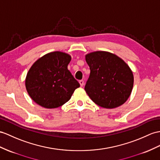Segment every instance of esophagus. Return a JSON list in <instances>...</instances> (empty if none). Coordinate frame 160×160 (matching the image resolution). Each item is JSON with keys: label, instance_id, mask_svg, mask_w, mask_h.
Returning <instances> with one entry per match:
<instances>
[{"label": "esophagus", "instance_id": "34e87169", "mask_svg": "<svg viewBox=\"0 0 160 160\" xmlns=\"http://www.w3.org/2000/svg\"><path fill=\"white\" fill-rule=\"evenodd\" d=\"M79 82V84H80L81 86L83 87V85H84V81L83 80H80Z\"/></svg>", "mask_w": 160, "mask_h": 160}]
</instances>
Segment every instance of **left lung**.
<instances>
[{
    "instance_id": "8db88e82",
    "label": "left lung",
    "mask_w": 160,
    "mask_h": 160,
    "mask_svg": "<svg viewBox=\"0 0 160 160\" xmlns=\"http://www.w3.org/2000/svg\"><path fill=\"white\" fill-rule=\"evenodd\" d=\"M85 60L90 75L85 90L93 102L107 108L118 107L125 102L134 84L133 74L126 62L107 52L90 53Z\"/></svg>"
}]
</instances>
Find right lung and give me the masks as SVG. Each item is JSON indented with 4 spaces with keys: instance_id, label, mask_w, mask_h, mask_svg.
<instances>
[{
    "instance_id": "obj_1",
    "label": "right lung",
    "mask_w": 160,
    "mask_h": 160,
    "mask_svg": "<svg viewBox=\"0 0 160 160\" xmlns=\"http://www.w3.org/2000/svg\"><path fill=\"white\" fill-rule=\"evenodd\" d=\"M68 54L54 52L34 62L27 74L26 88L29 96L40 106L54 108L70 100L80 85L68 70Z\"/></svg>"
}]
</instances>
